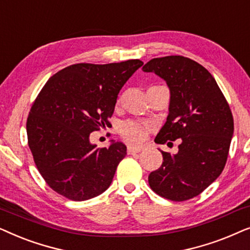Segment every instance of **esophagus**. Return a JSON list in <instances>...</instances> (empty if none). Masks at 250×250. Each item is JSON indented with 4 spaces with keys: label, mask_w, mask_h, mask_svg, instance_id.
<instances>
[{
    "label": "esophagus",
    "mask_w": 250,
    "mask_h": 250,
    "mask_svg": "<svg viewBox=\"0 0 250 250\" xmlns=\"http://www.w3.org/2000/svg\"><path fill=\"white\" fill-rule=\"evenodd\" d=\"M142 151V147H134V146H128V154H135V153H139Z\"/></svg>",
    "instance_id": "34e87169"
}]
</instances>
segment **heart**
<instances>
[{
	"label": "heart",
	"instance_id": "b5f03b06",
	"mask_svg": "<svg viewBox=\"0 0 250 250\" xmlns=\"http://www.w3.org/2000/svg\"><path fill=\"white\" fill-rule=\"evenodd\" d=\"M153 125L151 122H139L129 120L122 123L120 131L123 137L130 143H139L144 141L147 136V132L151 130Z\"/></svg>",
	"mask_w": 250,
	"mask_h": 250
}]
</instances>
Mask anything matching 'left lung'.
I'll list each match as a JSON object with an SVG mask.
<instances>
[{
  "label": "left lung",
  "mask_w": 250,
  "mask_h": 250,
  "mask_svg": "<svg viewBox=\"0 0 250 250\" xmlns=\"http://www.w3.org/2000/svg\"><path fill=\"white\" fill-rule=\"evenodd\" d=\"M143 71L164 79L170 91L167 121L155 143L181 139L176 154L159 148L164 161L149 174L148 184L168 200H188L222 174L233 136V116L217 82L197 62L167 56L146 62Z\"/></svg>",
  "instance_id": "1"
}]
</instances>
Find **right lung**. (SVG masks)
I'll use <instances>...</instances> for the list:
<instances>
[{
    "mask_svg": "<svg viewBox=\"0 0 250 250\" xmlns=\"http://www.w3.org/2000/svg\"><path fill=\"white\" fill-rule=\"evenodd\" d=\"M143 65L139 59L75 64L48 80L28 114V146L40 174L62 197L84 201L108 188L127 146L97 148L90 134L109 127L118 95Z\"/></svg>",
    "mask_w": 250,
    "mask_h": 250,
    "instance_id": "1",
    "label": "right lung"
}]
</instances>
